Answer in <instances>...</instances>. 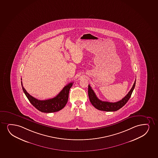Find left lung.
Segmentation results:
<instances>
[{
    "label": "left lung",
    "mask_w": 158,
    "mask_h": 158,
    "mask_svg": "<svg viewBox=\"0 0 158 158\" xmlns=\"http://www.w3.org/2000/svg\"><path fill=\"white\" fill-rule=\"evenodd\" d=\"M135 84H136V80L134 82V85L130 90V91L128 92V94H127L124 98L122 99V100L115 102H103L99 99L89 84L88 86V95H89L91 103L97 109L100 110H102V111H106V112L116 111L120 108H122V107L128 102L129 99H130V97L131 96L132 93L133 92V90L135 86Z\"/></svg>",
    "instance_id": "obj_1"
}]
</instances>
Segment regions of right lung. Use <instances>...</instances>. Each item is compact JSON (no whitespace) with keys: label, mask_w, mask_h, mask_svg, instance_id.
I'll return each mask as SVG.
<instances>
[{"label":"right lung","mask_w":158,"mask_h":158,"mask_svg":"<svg viewBox=\"0 0 158 158\" xmlns=\"http://www.w3.org/2000/svg\"><path fill=\"white\" fill-rule=\"evenodd\" d=\"M73 84V83L72 82L67 84L54 98L48 100H40L34 98L27 92L26 90L23 86L21 81L22 90L28 100L35 108L43 113H53L62 110L68 102L69 92Z\"/></svg>","instance_id":"obj_1"}]
</instances>
